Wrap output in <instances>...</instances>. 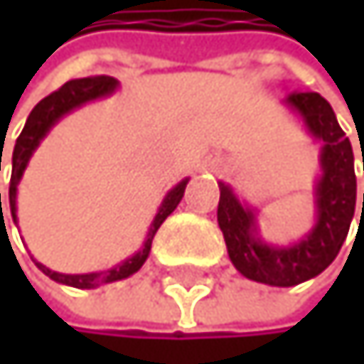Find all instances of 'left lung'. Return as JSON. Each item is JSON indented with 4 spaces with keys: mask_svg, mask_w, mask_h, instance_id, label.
Wrapping results in <instances>:
<instances>
[{
    "mask_svg": "<svg viewBox=\"0 0 364 364\" xmlns=\"http://www.w3.org/2000/svg\"><path fill=\"white\" fill-rule=\"evenodd\" d=\"M286 105L295 109L308 133L323 141L321 148V178L314 188L316 223L308 235L290 247L264 242L255 212L242 205L223 181L218 200V227L225 235L229 259L247 279L269 286H297L323 273L338 255L356 209V172L352 144L338 127L336 115L326 97L312 91H297L286 97ZM364 164V155H363ZM364 214V194L363 212Z\"/></svg>",
    "mask_w": 364,
    "mask_h": 364,
    "instance_id": "1",
    "label": "left lung"
}]
</instances>
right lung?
<instances>
[{
  "label": "right lung",
  "instance_id": "right-lung-1",
  "mask_svg": "<svg viewBox=\"0 0 364 364\" xmlns=\"http://www.w3.org/2000/svg\"><path fill=\"white\" fill-rule=\"evenodd\" d=\"M117 89V80L111 78V76H91V78H78V80H69L65 82L58 91L50 93L48 97H43L34 109L32 113L28 115L26 119V127L21 131V135L17 137V144H15V150H12V174H10V190H8V198H10V214H12V220H17V186L23 176V170L32 157V152L38 148L41 139H43L50 129L54 124L67 115L69 111H74L78 107H82L85 102H91V100H97V97H105V95H111L113 91ZM1 164V155H0ZM1 168V166H0ZM190 178H183L176 188H172L168 192V196L164 198L159 212L155 216L150 225V231H148V237L144 247L129 259H124L122 264L113 269H107V271H97V273H82V275H65V273H56V271H50L48 267H43L41 262L34 259L36 267L43 271L50 279L58 282V284H65V286H74V288H97L102 284H111V282H119V279H127L131 277L133 273H137L144 262L150 253V245H152V237H155L157 229L161 227V223L174 212L176 205L183 198V192H186V186H188ZM0 212H1V194H0Z\"/></svg>",
  "mask_w": 364,
  "mask_h": 364
}]
</instances>
